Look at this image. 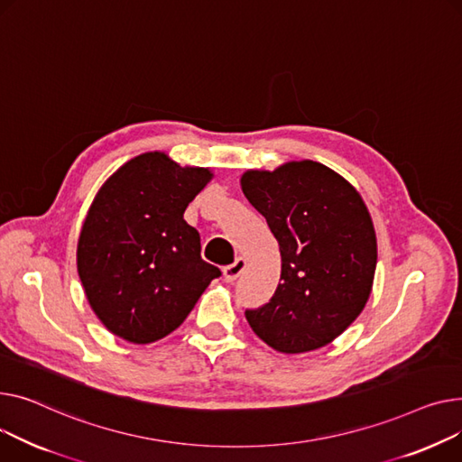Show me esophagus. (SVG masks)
Here are the masks:
<instances>
[{
    "mask_svg": "<svg viewBox=\"0 0 462 462\" xmlns=\"http://www.w3.org/2000/svg\"><path fill=\"white\" fill-rule=\"evenodd\" d=\"M244 268H246V259H244V257H238L235 263L227 264V266L224 268V278H226V282L233 283V282L244 273Z\"/></svg>",
    "mask_w": 462,
    "mask_h": 462,
    "instance_id": "esophagus-1",
    "label": "esophagus"
}]
</instances>
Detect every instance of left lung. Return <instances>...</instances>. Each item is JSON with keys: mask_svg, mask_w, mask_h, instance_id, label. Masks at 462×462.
<instances>
[{"mask_svg": "<svg viewBox=\"0 0 462 462\" xmlns=\"http://www.w3.org/2000/svg\"><path fill=\"white\" fill-rule=\"evenodd\" d=\"M240 186L282 254L274 296L246 310L252 330L283 355L332 343L365 308L376 268V235L358 189L313 160L248 170Z\"/></svg>", "mask_w": 462, "mask_h": 462, "instance_id": "left-lung-1", "label": "left lung"}]
</instances>
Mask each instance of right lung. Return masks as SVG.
<instances>
[{"mask_svg":"<svg viewBox=\"0 0 462 462\" xmlns=\"http://www.w3.org/2000/svg\"><path fill=\"white\" fill-rule=\"evenodd\" d=\"M208 168H180L166 152L128 160L97 192L81 226L76 264L88 302L114 336L154 343L179 328L222 273L201 259L188 203Z\"/></svg>","mask_w":462,"mask_h":462,"instance_id":"obj_1","label":"right lung"}]
</instances>
